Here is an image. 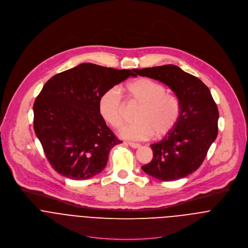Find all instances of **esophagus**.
<instances>
[{
	"instance_id": "obj_1",
	"label": "esophagus",
	"mask_w": 248,
	"mask_h": 248,
	"mask_svg": "<svg viewBox=\"0 0 248 248\" xmlns=\"http://www.w3.org/2000/svg\"><path fill=\"white\" fill-rule=\"evenodd\" d=\"M128 144L132 147V148H139L140 146V143H136V142H128Z\"/></svg>"
}]
</instances>
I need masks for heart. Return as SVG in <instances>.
Returning a JSON list of instances; mask_svg holds the SVG:
<instances>
[{
	"mask_svg": "<svg viewBox=\"0 0 248 248\" xmlns=\"http://www.w3.org/2000/svg\"><path fill=\"white\" fill-rule=\"evenodd\" d=\"M126 91L130 101L140 105L136 113V123L125 127L121 136L125 139L144 140L154 134L160 138L169 134L177 124L181 105L179 99L167 93L166 87L150 78H139L130 82ZM99 111L103 119L115 129L125 122V106L119 91L106 90L99 100Z\"/></svg>",
	"mask_w": 248,
	"mask_h": 248,
	"instance_id": "b5f03b06",
	"label": "heart"
}]
</instances>
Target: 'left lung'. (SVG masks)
I'll use <instances>...</instances> for the list:
<instances>
[{"label": "left lung", "instance_id": "8db88e82", "mask_svg": "<svg viewBox=\"0 0 248 248\" xmlns=\"http://www.w3.org/2000/svg\"><path fill=\"white\" fill-rule=\"evenodd\" d=\"M140 76L168 85L180 101L181 113L175 127L151 144L153 159L142 170L163 181L183 178L203 162L218 134L219 112L207 86L174 65L135 69Z\"/></svg>", "mask_w": 248, "mask_h": 248}]
</instances>
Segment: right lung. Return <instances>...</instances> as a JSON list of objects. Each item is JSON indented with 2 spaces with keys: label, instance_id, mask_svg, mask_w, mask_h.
Returning a JSON list of instances; mask_svg holds the SVG:
<instances>
[{
  "label": "right lung",
  "instance_id": "obj_1",
  "mask_svg": "<svg viewBox=\"0 0 248 248\" xmlns=\"http://www.w3.org/2000/svg\"><path fill=\"white\" fill-rule=\"evenodd\" d=\"M134 70L82 63L52 77L37 97L34 130L51 167L61 175L82 180L100 173L110 149L122 141L99 111L103 93Z\"/></svg>",
  "mask_w": 248,
  "mask_h": 248
}]
</instances>
